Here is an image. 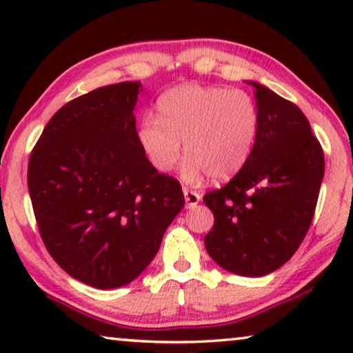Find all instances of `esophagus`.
<instances>
[{"instance_id":"esophagus-1","label":"esophagus","mask_w":353,"mask_h":353,"mask_svg":"<svg viewBox=\"0 0 353 353\" xmlns=\"http://www.w3.org/2000/svg\"><path fill=\"white\" fill-rule=\"evenodd\" d=\"M183 194H185V201H186L188 209H192V207H196L197 204H199L201 196L197 194L196 191L190 190V188H183Z\"/></svg>"}]
</instances>
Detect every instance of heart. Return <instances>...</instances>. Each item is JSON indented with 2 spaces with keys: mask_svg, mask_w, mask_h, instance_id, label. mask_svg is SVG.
<instances>
[{
  "mask_svg": "<svg viewBox=\"0 0 353 353\" xmlns=\"http://www.w3.org/2000/svg\"><path fill=\"white\" fill-rule=\"evenodd\" d=\"M157 117L146 115L138 141L159 172L176 165L185 143L183 178L199 181L233 176L249 161L259 133V109L243 90L181 85L157 101Z\"/></svg>",
  "mask_w": 353,
  "mask_h": 353,
  "instance_id": "heart-1",
  "label": "heart"
}]
</instances>
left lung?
<instances>
[{
    "instance_id": "1",
    "label": "left lung",
    "mask_w": 353,
    "mask_h": 353,
    "mask_svg": "<svg viewBox=\"0 0 353 353\" xmlns=\"http://www.w3.org/2000/svg\"><path fill=\"white\" fill-rule=\"evenodd\" d=\"M248 83L257 99V141L233 180L204 196L215 219L204 243L226 272L263 276L283 267L305 238L325 175V156L296 104L267 86Z\"/></svg>"
}]
</instances>
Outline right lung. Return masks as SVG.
Masks as SVG:
<instances>
[{"label":"right lung","mask_w":353,"mask_h":353,"mask_svg":"<svg viewBox=\"0 0 353 353\" xmlns=\"http://www.w3.org/2000/svg\"><path fill=\"white\" fill-rule=\"evenodd\" d=\"M139 81L96 88L57 110L28 161L40 236L72 278L98 289L132 283L185 205L178 180L159 173L138 141Z\"/></svg>","instance_id":"right-lung-1"}]
</instances>
